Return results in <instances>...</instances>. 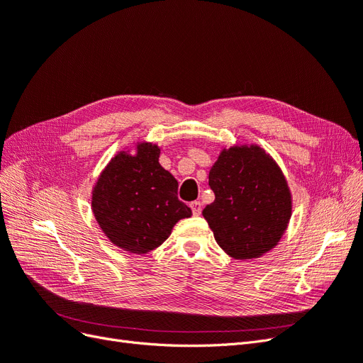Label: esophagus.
Masks as SVG:
<instances>
[{
  "mask_svg": "<svg viewBox=\"0 0 363 363\" xmlns=\"http://www.w3.org/2000/svg\"><path fill=\"white\" fill-rule=\"evenodd\" d=\"M191 208H192V213H194L195 216L201 215L203 206H201V203H200V201H192V203H191Z\"/></svg>",
  "mask_w": 363,
  "mask_h": 363,
  "instance_id": "obj_1",
  "label": "esophagus"
}]
</instances>
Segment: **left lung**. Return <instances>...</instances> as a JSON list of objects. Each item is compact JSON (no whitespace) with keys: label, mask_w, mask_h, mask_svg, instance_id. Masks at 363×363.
<instances>
[{"label":"left lung","mask_w":363,"mask_h":363,"mask_svg":"<svg viewBox=\"0 0 363 363\" xmlns=\"http://www.w3.org/2000/svg\"><path fill=\"white\" fill-rule=\"evenodd\" d=\"M215 201L203 216L215 240L233 259H256L277 245L292 201L279 164L257 145L223 150L208 172Z\"/></svg>","instance_id":"1"}]
</instances>
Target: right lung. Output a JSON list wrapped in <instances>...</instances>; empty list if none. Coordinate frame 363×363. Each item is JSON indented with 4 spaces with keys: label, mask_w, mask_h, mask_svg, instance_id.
Masks as SVG:
<instances>
[{
    "label": "right lung",
    "mask_w": 363,
    "mask_h": 363,
    "mask_svg": "<svg viewBox=\"0 0 363 363\" xmlns=\"http://www.w3.org/2000/svg\"><path fill=\"white\" fill-rule=\"evenodd\" d=\"M157 145H136V155L121 151L108 162L92 192V211L112 244L145 255L171 235L191 208L179 200V183L159 163Z\"/></svg>",
    "instance_id": "add662e5"
}]
</instances>
